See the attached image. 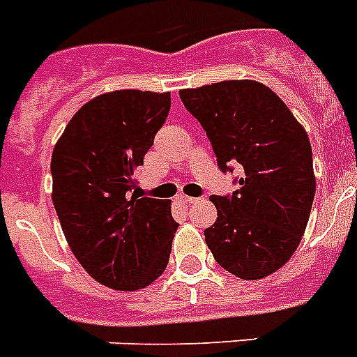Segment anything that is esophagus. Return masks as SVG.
I'll return each instance as SVG.
<instances>
[{
  "label": "esophagus",
  "instance_id": "obj_1",
  "mask_svg": "<svg viewBox=\"0 0 357 357\" xmlns=\"http://www.w3.org/2000/svg\"><path fill=\"white\" fill-rule=\"evenodd\" d=\"M178 201L186 202V204H192V202H195L197 199H195V197H190V195H181V197H178Z\"/></svg>",
  "mask_w": 357,
  "mask_h": 357
}]
</instances>
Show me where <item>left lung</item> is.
<instances>
[{
  "instance_id": "8db88e82",
  "label": "left lung",
  "mask_w": 357,
  "mask_h": 357,
  "mask_svg": "<svg viewBox=\"0 0 357 357\" xmlns=\"http://www.w3.org/2000/svg\"><path fill=\"white\" fill-rule=\"evenodd\" d=\"M178 96L206 130L219 169L243 171L232 195L210 197L218 219L204 230L208 249L243 280L275 273L301 243L315 197L306 130L261 82L223 81Z\"/></svg>"
}]
</instances>
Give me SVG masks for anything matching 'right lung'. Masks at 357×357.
<instances>
[{
    "label": "right lung",
    "mask_w": 357,
    "mask_h": 357,
    "mask_svg": "<svg viewBox=\"0 0 357 357\" xmlns=\"http://www.w3.org/2000/svg\"><path fill=\"white\" fill-rule=\"evenodd\" d=\"M169 107V92L102 93L70 119L51 156L53 204L71 252L119 291L149 286L169 261L178 227L171 202L132 193Z\"/></svg>",
    "instance_id": "add662e5"
}]
</instances>
